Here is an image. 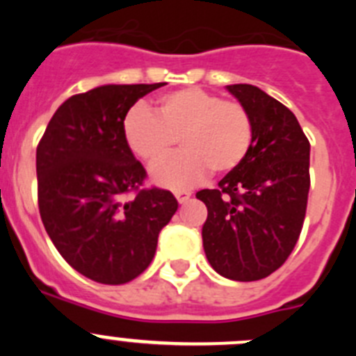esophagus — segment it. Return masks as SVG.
I'll return each mask as SVG.
<instances>
[{"label": "esophagus", "mask_w": 356, "mask_h": 356, "mask_svg": "<svg viewBox=\"0 0 356 356\" xmlns=\"http://www.w3.org/2000/svg\"><path fill=\"white\" fill-rule=\"evenodd\" d=\"M175 196L178 200V203H187L188 197H191V193L188 191H175Z\"/></svg>", "instance_id": "esophagus-1"}]
</instances>
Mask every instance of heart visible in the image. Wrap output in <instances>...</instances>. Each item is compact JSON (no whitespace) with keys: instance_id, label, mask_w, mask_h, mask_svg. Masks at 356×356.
Listing matches in <instances>:
<instances>
[{"instance_id":"1","label":"heart","mask_w":356,"mask_h":356,"mask_svg":"<svg viewBox=\"0 0 356 356\" xmlns=\"http://www.w3.org/2000/svg\"><path fill=\"white\" fill-rule=\"evenodd\" d=\"M122 131L130 149L149 165L167 158L181 140V155L151 171L155 184L175 191L200 184L210 169L219 175L237 169L253 143V122L241 103L196 87L162 94L153 112L134 106Z\"/></svg>"}]
</instances>
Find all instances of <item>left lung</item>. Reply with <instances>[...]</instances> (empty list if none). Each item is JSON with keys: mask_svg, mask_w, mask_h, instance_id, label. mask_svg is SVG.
<instances>
[{"mask_svg": "<svg viewBox=\"0 0 356 356\" xmlns=\"http://www.w3.org/2000/svg\"><path fill=\"white\" fill-rule=\"evenodd\" d=\"M250 114L253 143L217 188L196 194L209 216L201 229L210 266L235 282L262 280L284 266L303 228L310 143L285 105L248 83L226 87Z\"/></svg>", "mask_w": 356, "mask_h": 356, "instance_id": "8db88e82", "label": "left lung"}]
</instances>
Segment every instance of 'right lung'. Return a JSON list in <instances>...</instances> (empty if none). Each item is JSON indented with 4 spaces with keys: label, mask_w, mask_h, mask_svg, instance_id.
Returning a JSON list of instances; mask_svg holds the SVG:
<instances>
[{
    "label": "right lung",
    "mask_w": 356,
    "mask_h": 356,
    "mask_svg": "<svg viewBox=\"0 0 356 356\" xmlns=\"http://www.w3.org/2000/svg\"><path fill=\"white\" fill-rule=\"evenodd\" d=\"M159 87L102 85L71 96L37 146L44 228L65 262L97 284H127L146 271L178 209L169 191L140 188L146 169L122 131L128 110Z\"/></svg>",
    "instance_id": "add662e5"
}]
</instances>
